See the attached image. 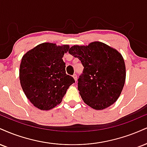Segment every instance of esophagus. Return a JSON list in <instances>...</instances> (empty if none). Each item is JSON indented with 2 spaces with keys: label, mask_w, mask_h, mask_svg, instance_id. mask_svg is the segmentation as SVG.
<instances>
[{
  "label": "esophagus",
  "mask_w": 147,
  "mask_h": 147,
  "mask_svg": "<svg viewBox=\"0 0 147 147\" xmlns=\"http://www.w3.org/2000/svg\"><path fill=\"white\" fill-rule=\"evenodd\" d=\"M72 77H73V78H74V79H75V81H77V75H76V74H75V75H73V76H72Z\"/></svg>",
  "instance_id": "esophagus-1"
}]
</instances>
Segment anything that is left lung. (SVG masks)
I'll return each mask as SVG.
<instances>
[{"label": "left lung", "instance_id": "obj_1", "mask_svg": "<svg viewBox=\"0 0 147 147\" xmlns=\"http://www.w3.org/2000/svg\"><path fill=\"white\" fill-rule=\"evenodd\" d=\"M68 53L78 58L84 67L78 79V90L85 103L100 110L116 102L126 77L121 54L99 42L86 47L73 46Z\"/></svg>", "mask_w": 147, "mask_h": 147}]
</instances>
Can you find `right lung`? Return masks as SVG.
Here are the masks:
<instances>
[{
	"label": "right lung",
	"instance_id": "obj_1",
	"mask_svg": "<svg viewBox=\"0 0 147 147\" xmlns=\"http://www.w3.org/2000/svg\"><path fill=\"white\" fill-rule=\"evenodd\" d=\"M69 46L43 43L22 57L20 81L26 96L35 107L49 110L59 105L75 79L66 73L62 57Z\"/></svg>",
	"mask_w": 147,
	"mask_h": 147
}]
</instances>
